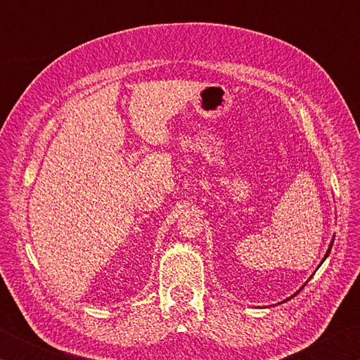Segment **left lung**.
<instances>
[{
  "label": "left lung",
  "mask_w": 360,
  "mask_h": 360,
  "mask_svg": "<svg viewBox=\"0 0 360 360\" xmlns=\"http://www.w3.org/2000/svg\"><path fill=\"white\" fill-rule=\"evenodd\" d=\"M330 249H332V245H330V248H328V251H327V254H326V257L328 255V252H330ZM326 257H324V259H326ZM288 300H289V298H288Z\"/></svg>",
  "instance_id": "8db88e82"
}]
</instances>
